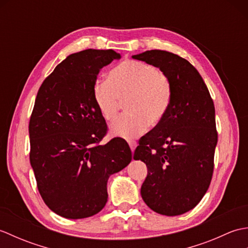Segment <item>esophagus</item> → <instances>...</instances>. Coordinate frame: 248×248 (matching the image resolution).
<instances>
[{
    "label": "esophagus",
    "instance_id": "1",
    "mask_svg": "<svg viewBox=\"0 0 248 248\" xmlns=\"http://www.w3.org/2000/svg\"><path fill=\"white\" fill-rule=\"evenodd\" d=\"M128 144H129V146H130L131 150H132V152H134V150H135V148H136V146H138V143H136L135 140H129Z\"/></svg>",
    "mask_w": 248,
    "mask_h": 248
}]
</instances>
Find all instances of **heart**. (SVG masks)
<instances>
[{
  "label": "heart",
  "instance_id": "heart-1",
  "mask_svg": "<svg viewBox=\"0 0 248 248\" xmlns=\"http://www.w3.org/2000/svg\"><path fill=\"white\" fill-rule=\"evenodd\" d=\"M93 98L102 118L115 119L120 100L125 99L127 113L112 124V132L130 140L143 134L149 124L164 117L170 102V87L164 73L139 61H125L108 73V81H97Z\"/></svg>",
  "mask_w": 248,
  "mask_h": 248
}]
</instances>
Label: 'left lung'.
<instances>
[{
    "label": "left lung",
    "instance_id": "left-lung-1",
    "mask_svg": "<svg viewBox=\"0 0 248 248\" xmlns=\"http://www.w3.org/2000/svg\"><path fill=\"white\" fill-rule=\"evenodd\" d=\"M132 59L159 68L170 83L166 114L140 140L133 159L148 168L140 188L145 203L176 217L196 207L211 182L217 144L213 100L196 68L177 54L151 50Z\"/></svg>",
    "mask_w": 248,
    "mask_h": 248
}]
</instances>
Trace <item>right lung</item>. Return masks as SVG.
I'll return each mask as SVG.
<instances>
[{
    "mask_svg": "<svg viewBox=\"0 0 248 248\" xmlns=\"http://www.w3.org/2000/svg\"><path fill=\"white\" fill-rule=\"evenodd\" d=\"M120 54L87 49L66 57L41 84L30 133V161L46 204L65 218L101 211L108 202V180L132 160L127 141L116 138L100 145L107 124L93 98L103 67Z\"/></svg>",
    "mask_w": 248,
    "mask_h": 248,
    "instance_id": "right-lung-1",
    "label": "right lung"
}]
</instances>
